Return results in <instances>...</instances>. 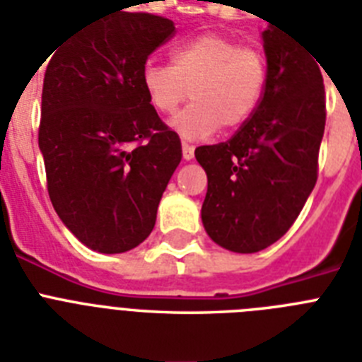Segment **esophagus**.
Returning a JSON list of instances; mask_svg holds the SVG:
<instances>
[{"mask_svg": "<svg viewBox=\"0 0 362 362\" xmlns=\"http://www.w3.org/2000/svg\"><path fill=\"white\" fill-rule=\"evenodd\" d=\"M181 147H183L185 160H192V158H194V146L189 144V141H181Z\"/></svg>", "mask_w": 362, "mask_h": 362, "instance_id": "34e87169", "label": "esophagus"}]
</instances>
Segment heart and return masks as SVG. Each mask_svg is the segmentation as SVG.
<instances>
[{
    "label": "heart",
    "instance_id": "1",
    "mask_svg": "<svg viewBox=\"0 0 362 362\" xmlns=\"http://www.w3.org/2000/svg\"><path fill=\"white\" fill-rule=\"evenodd\" d=\"M265 86L267 62L262 52L221 33L185 40L170 52V65L149 62L141 71V88L157 114H173L189 93L194 99L172 121L187 138L245 125Z\"/></svg>",
    "mask_w": 362,
    "mask_h": 362
}]
</instances>
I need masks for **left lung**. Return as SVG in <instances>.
Returning <instances> with one entry per match:
<instances>
[{
	"label": "left lung",
	"instance_id": "1",
	"mask_svg": "<svg viewBox=\"0 0 362 362\" xmlns=\"http://www.w3.org/2000/svg\"><path fill=\"white\" fill-rule=\"evenodd\" d=\"M263 48L267 86L252 117L228 141L194 151L207 173L205 231L241 254L279 241L299 216L317 181L327 115L322 71L305 46L273 24Z\"/></svg>",
	"mask_w": 362,
	"mask_h": 362
}]
</instances>
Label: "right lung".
Returning <instances> with one entry per match:
<instances>
[{
	"label": "right lung",
	"instance_id": "obj_1",
	"mask_svg": "<svg viewBox=\"0 0 362 362\" xmlns=\"http://www.w3.org/2000/svg\"><path fill=\"white\" fill-rule=\"evenodd\" d=\"M173 33L172 20L121 11L91 20L50 54L39 125L48 196L97 252L146 241L181 163L179 136L141 88L147 57Z\"/></svg>",
	"mask_w": 362,
	"mask_h": 362
}]
</instances>
